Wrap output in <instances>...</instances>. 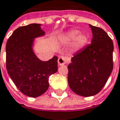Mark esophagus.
<instances>
[{
    "instance_id": "obj_1",
    "label": "esophagus",
    "mask_w": 120,
    "mask_h": 120,
    "mask_svg": "<svg viewBox=\"0 0 120 120\" xmlns=\"http://www.w3.org/2000/svg\"><path fill=\"white\" fill-rule=\"evenodd\" d=\"M69 62L68 58H67L66 57H60L58 60V65L59 66H62L64 64H66L67 62Z\"/></svg>"
}]
</instances>
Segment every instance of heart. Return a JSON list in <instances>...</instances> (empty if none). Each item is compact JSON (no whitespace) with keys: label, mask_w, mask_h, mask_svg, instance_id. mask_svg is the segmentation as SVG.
<instances>
[{"label":"heart","mask_w":120,"mask_h":120,"mask_svg":"<svg viewBox=\"0 0 120 120\" xmlns=\"http://www.w3.org/2000/svg\"><path fill=\"white\" fill-rule=\"evenodd\" d=\"M74 40L75 41L73 42V49L75 51H78L86 45L89 37L84 34H80V31L78 30H71L61 39V41L64 44H70Z\"/></svg>","instance_id":"1"}]
</instances>
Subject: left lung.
<instances>
[{
  "label": "left lung",
  "instance_id": "left-lung-1",
  "mask_svg": "<svg viewBox=\"0 0 120 120\" xmlns=\"http://www.w3.org/2000/svg\"><path fill=\"white\" fill-rule=\"evenodd\" d=\"M91 44L78 51L68 65V83L76 94L89 97L100 92L113 71V43L102 29L89 25Z\"/></svg>",
  "mask_w": 120,
  "mask_h": 120
}]
</instances>
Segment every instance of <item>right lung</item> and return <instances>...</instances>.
Returning <instances> with one entry per match:
<instances>
[{"instance_id":"1","label":"right lung","mask_w":120,"mask_h":120,"mask_svg":"<svg viewBox=\"0 0 120 120\" xmlns=\"http://www.w3.org/2000/svg\"><path fill=\"white\" fill-rule=\"evenodd\" d=\"M45 32L40 24L16 29L6 44V68L17 88L27 96L36 98L47 91L49 76L58 71V58L42 61L34 52V39Z\"/></svg>"}]
</instances>
